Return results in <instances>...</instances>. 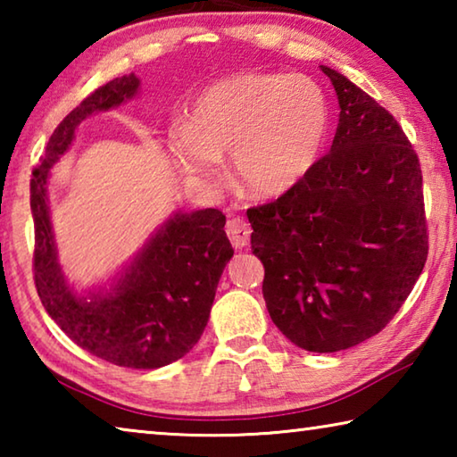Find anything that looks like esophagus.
<instances>
[{"label":"esophagus","mask_w":457,"mask_h":457,"mask_svg":"<svg viewBox=\"0 0 457 457\" xmlns=\"http://www.w3.org/2000/svg\"><path fill=\"white\" fill-rule=\"evenodd\" d=\"M228 236L231 239V245L236 247V250H242V247L250 245V234H252V228L250 223L239 220V218H231L226 226Z\"/></svg>","instance_id":"1"}]
</instances>
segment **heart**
Returning <instances> with one entry per match:
<instances>
[{
	"instance_id": "heart-1",
	"label": "heart",
	"mask_w": 457,
	"mask_h": 457,
	"mask_svg": "<svg viewBox=\"0 0 457 457\" xmlns=\"http://www.w3.org/2000/svg\"><path fill=\"white\" fill-rule=\"evenodd\" d=\"M328 103L306 76L244 72L210 84L193 100L181 137L167 145L185 181L218 183L220 154L236 179L262 197L282 195L311 173L328 135Z\"/></svg>"
}]
</instances>
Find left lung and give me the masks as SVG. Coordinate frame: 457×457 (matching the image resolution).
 <instances>
[{
    "label": "left lung",
    "mask_w": 457,
    "mask_h": 457,
    "mask_svg": "<svg viewBox=\"0 0 457 457\" xmlns=\"http://www.w3.org/2000/svg\"><path fill=\"white\" fill-rule=\"evenodd\" d=\"M320 68L340 108L330 153L247 220L276 327L300 349L337 353L397 314L428 260V226L403 129L346 76Z\"/></svg>",
    "instance_id": "8db88e82"
}]
</instances>
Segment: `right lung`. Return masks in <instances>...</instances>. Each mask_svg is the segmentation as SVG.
Wrapping results in <instances>:
<instances>
[{
  "instance_id": "obj_1",
  "label": "right lung",
  "mask_w": 457,
  "mask_h": 457,
  "mask_svg": "<svg viewBox=\"0 0 457 457\" xmlns=\"http://www.w3.org/2000/svg\"><path fill=\"white\" fill-rule=\"evenodd\" d=\"M135 74L106 82L54 130L29 183L36 250L34 280L46 312L84 351L112 365L159 369L187 354L210 320L215 290L234 247L220 210L175 212L146 237L108 286L79 292L58 262L48 181L84 119L135 98Z\"/></svg>"
}]
</instances>
